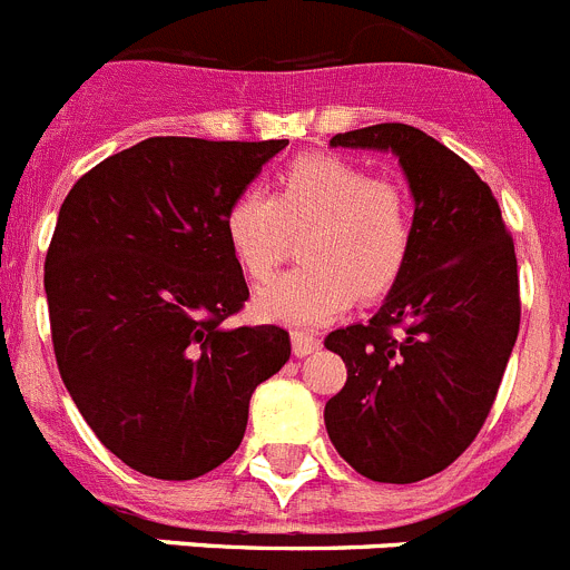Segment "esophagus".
I'll return each mask as SVG.
<instances>
[{"mask_svg":"<svg viewBox=\"0 0 570 570\" xmlns=\"http://www.w3.org/2000/svg\"><path fill=\"white\" fill-rule=\"evenodd\" d=\"M321 348V341L309 332H292V355L295 357H309Z\"/></svg>","mask_w":570,"mask_h":570,"instance_id":"34e87169","label":"esophagus"}]
</instances>
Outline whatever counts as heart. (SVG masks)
Segmentation results:
<instances>
[{
	"instance_id": "heart-1",
	"label": "heart",
	"mask_w": 570,
	"mask_h": 570,
	"mask_svg": "<svg viewBox=\"0 0 570 570\" xmlns=\"http://www.w3.org/2000/svg\"><path fill=\"white\" fill-rule=\"evenodd\" d=\"M306 233V266L261 286L255 312L286 326H317L343 315L357 295L381 297L412 253V204L394 181L368 178L337 156H301L281 173L275 196L240 189L224 213V235L255 281L275 273L289 233Z\"/></svg>"
}]
</instances>
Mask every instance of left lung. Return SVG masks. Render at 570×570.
I'll use <instances>...</instances> for the list:
<instances>
[{
	"label": "left lung",
	"instance_id": "left-lung-1",
	"mask_svg": "<svg viewBox=\"0 0 570 570\" xmlns=\"http://www.w3.org/2000/svg\"><path fill=\"white\" fill-rule=\"evenodd\" d=\"M330 147L392 153L414 218L381 309L323 341L346 363L323 423L357 474L417 483L454 463L491 412L520 332L514 240L489 184L417 127L337 132Z\"/></svg>",
	"mask_w": 570,
	"mask_h": 570
}]
</instances>
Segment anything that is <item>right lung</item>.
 <instances>
[{"label":"right lung","mask_w":570,"mask_h":570,"mask_svg":"<svg viewBox=\"0 0 570 570\" xmlns=\"http://www.w3.org/2000/svg\"><path fill=\"white\" fill-rule=\"evenodd\" d=\"M289 145L156 136L96 164L48 261L61 381L96 438L156 480L233 458L249 397L289 361L281 326H224L249 297L224 213Z\"/></svg>","instance_id":"right-lung-1"}]
</instances>
